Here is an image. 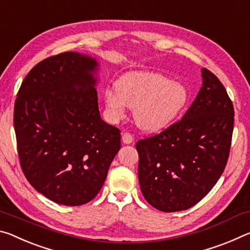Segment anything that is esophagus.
<instances>
[{
	"label": "esophagus",
	"instance_id": "obj_1",
	"mask_svg": "<svg viewBox=\"0 0 250 250\" xmlns=\"http://www.w3.org/2000/svg\"><path fill=\"white\" fill-rule=\"evenodd\" d=\"M122 141L124 144H130V143H133L134 137L133 135H130L129 133H124L122 136Z\"/></svg>",
	"mask_w": 250,
	"mask_h": 250
}]
</instances>
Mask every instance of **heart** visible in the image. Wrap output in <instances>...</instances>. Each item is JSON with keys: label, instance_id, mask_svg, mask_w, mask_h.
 <instances>
[{"label": "heart", "instance_id": "obj_1", "mask_svg": "<svg viewBox=\"0 0 250 250\" xmlns=\"http://www.w3.org/2000/svg\"><path fill=\"white\" fill-rule=\"evenodd\" d=\"M189 98L185 84L153 72L127 73L117 81L116 87L104 92V103L113 120H122L129 107H136L135 121L147 132H157L171 124Z\"/></svg>", "mask_w": 250, "mask_h": 250}]
</instances>
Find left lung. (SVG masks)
<instances>
[{
  "instance_id": "obj_1",
  "label": "left lung",
  "mask_w": 250,
  "mask_h": 250,
  "mask_svg": "<svg viewBox=\"0 0 250 250\" xmlns=\"http://www.w3.org/2000/svg\"><path fill=\"white\" fill-rule=\"evenodd\" d=\"M202 77L203 86L182 120L136 143L141 190L158 210L181 211L196 205L227 164L234 107L217 77L206 68Z\"/></svg>"
}]
</instances>
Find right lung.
<instances>
[{"label":"right lung","mask_w":250,"mask_h":250,"mask_svg":"<svg viewBox=\"0 0 250 250\" xmlns=\"http://www.w3.org/2000/svg\"><path fill=\"white\" fill-rule=\"evenodd\" d=\"M97 72V61L79 52L47 57L26 75L15 101L23 173L61 205L91 202L121 148V130L100 115Z\"/></svg>","instance_id":"add662e5"}]
</instances>
